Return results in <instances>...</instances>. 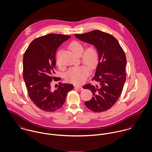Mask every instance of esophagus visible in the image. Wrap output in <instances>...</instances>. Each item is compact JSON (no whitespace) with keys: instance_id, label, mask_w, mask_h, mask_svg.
Masks as SVG:
<instances>
[{"instance_id":"1","label":"esophagus","mask_w":152,"mask_h":152,"mask_svg":"<svg viewBox=\"0 0 152 152\" xmlns=\"http://www.w3.org/2000/svg\"><path fill=\"white\" fill-rule=\"evenodd\" d=\"M74 87L75 88H78V89H80V90H83V87H81V86H74Z\"/></svg>"}]
</instances>
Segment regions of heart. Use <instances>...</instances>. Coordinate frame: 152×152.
<instances>
[{
    "instance_id": "obj_1",
    "label": "heart",
    "mask_w": 152,
    "mask_h": 152,
    "mask_svg": "<svg viewBox=\"0 0 152 152\" xmlns=\"http://www.w3.org/2000/svg\"><path fill=\"white\" fill-rule=\"evenodd\" d=\"M69 50L75 55L81 56L84 51L83 44L77 41H73L69 44ZM60 52L58 53L56 57V62L59 67L61 65L58 59ZM98 60V52L97 49L94 46H90L85 50L82 55L83 61L91 68H93L96 64ZM89 71L86 65H80L71 68L66 73V80L74 84L80 85L83 84L87 79Z\"/></svg>"
}]
</instances>
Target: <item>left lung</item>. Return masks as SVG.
<instances>
[{
    "label": "left lung",
    "instance_id": "obj_1",
    "mask_svg": "<svg viewBox=\"0 0 152 152\" xmlns=\"http://www.w3.org/2000/svg\"><path fill=\"white\" fill-rule=\"evenodd\" d=\"M75 36L83 42L94 45L98 52V64L92 78L96 85L88 84L83 87L93 94L92 99L85 102V105L95 112L106 111L118 99L126 81L125 52L113 36L100 30Z\"/></svg>",
    "mask_w": 152,
    "mask_h": 152
}]
</instances>
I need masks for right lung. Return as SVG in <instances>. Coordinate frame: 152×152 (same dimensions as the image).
Instances as JSON below:
<instances>
[{"label": "right lung", "instance_id": "obj_1", "mask_svg": "<svg viewBox=\"0 0 152 152\" xmlns=\"http://www.w3.org/2000/svg\"><path fill=\"white\" fill-rule=\"evenodd\" d=\"M71 36L49 34L34 39L27 48L23 56V78L31 100L45 112H54L61 108L68 92L74 86L60 84L53 90L51 88L54 77L56 53L58 47Z\"/></svg>", "mask_w": 152, "mask_h": 152}]
</instances>
